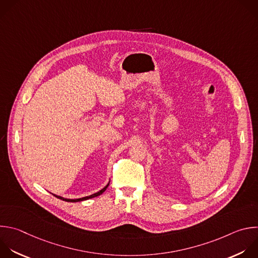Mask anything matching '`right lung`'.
<instances>
[{"instance_id":"1","label":"right lung","mask_w":258,"mask_h":258,"mask_svg":"<svg viewBox=\"0 0 258 258\" xmlns=\"http://www.w3.org/2000/svg\"><path fill=\"white\" fill-rule=\"evenodd\" d=\"M108 185H109V182L101 189V190H99V191H97V192H95V194H93V195H91V196H88V197H84V198H80V199H64V198H62V197H60V196H56V195H53L55 198H57V199H59V200H62V201H64V202H69V203H77V202H83V201H87V200H89V199H93V198H95V197H98V196H100V195H102L105 190H106V188L108 187Z\"/></svg>"}]
</instances>
